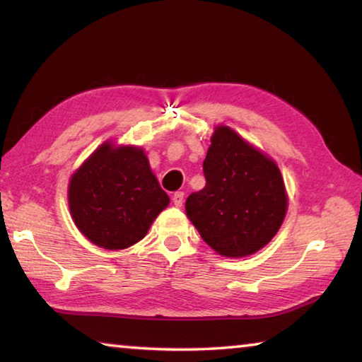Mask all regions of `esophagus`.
Masks as SVG:
<instances>
[{
    "instance_id": "esophagus-1",
    "label": "esophagus",
    "mask_w": 362,
    "mask_h": 362,
    "mask_svg": "<svg viewBox=\"0 0 362 362\" xmlns=\"http://www.w3.org/2000/svg\"><path fill=\"white\" fill-rule=\"evenodd\" d=\"M173 203H174L177 207H180V206L183 204V193H182V192H177V193L173 194Z\"/></svg>"
}]
</instances>
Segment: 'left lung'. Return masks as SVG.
<instances>
[{"mask_svg": "<svg viewBox=\"0 0 362 362\" xmlns=\"http://www.w3.org/2000/svg\"><path fill=\"white\" fill-rule=\"evenodd\" d=\"M203 163L206 187L187 198V216L209 246L246 257L272 241L287 196L276 164L226 126H218Z\"/></svg>", "mask_w": 362, "mask_h": 362, "instance_id": "left-lung-1", "label": "left lung"}]
</instances>
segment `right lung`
Here are the masks:
<instances>
[{
	"instance_id": "1",
	"label": "right lung",
	"mask_w": 362,
	"mask_h": 362,
	"mask_svg": "<svg viewBox=\"0 0 362 362\" xmlns=\"http://www.w3.org/2000/svg\"><path fill=\"white\" fill-rule=\"evenodd\" d=\"M71 217L95 246L118 250L146 235L169 196L153 175L142 148L103 144L71 177Z\"/></svg>"
}]
</instances>
